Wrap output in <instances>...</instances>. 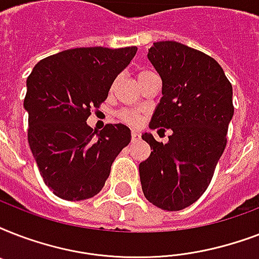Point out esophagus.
I'll return each mask as SVG.
<instances>
[{"instance_id": "34e87169", "label": "esophagus", "mask_w": 259, "mask_h": 259, "mask_svg": "<svg viewBox=\"0 0 259 259\" xmlns=\"http://www.w3.org/2000/svg\"><path fill=\"white\" fill-rule=\"evenodd\" d=\"M141 138V134L138 133V132H132V141H138Z\"/></svg>"}]
</instances>
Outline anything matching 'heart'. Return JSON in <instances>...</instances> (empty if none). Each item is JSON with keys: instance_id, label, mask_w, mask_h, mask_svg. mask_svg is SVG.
Segmentation results:
<instances>
[{"instance_id": "b5f03b06", "label": "heart", "mask_w": 259, "mask_h": 259, "mask_svg": "<svg viewBox=\"0 0 259 259\" xmlns=\"http://www.w3.org/2000/svg\"><path fill=\"white\" fill-rule=\"evenodd\" d=\"M150 74H153V72H150V71H140L137 75L138 78V82H141L142 79H145L146 76H149ZM115 84V82L113 83V86ZM118 118H119V121L126 123V125H130V126H137L140 123V117H138L137 114L132 111L129 109H122L121 111H118Z\"/></svg>"}]
</instances>
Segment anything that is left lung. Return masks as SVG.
Instances as JSON below:
<instances>
[{
	"mask_svg": "<svg viewBox=\"0 0 259 259\" xmlns=\"http://www.w3.org/2000/svg\"><path fill=\"white\" fill-rule=\"evenodd\" d=\"M148 59L162 80L149 126L172 134L166 144L142 134L153 150L140 164L142 191L158 208L180 211L204 193L225 150L233 86L215 59L177 41L154 42Z\"/></svg>",
	"mask_w": 259,
	"mask_h": 259,
	"instance_id": "left-lung-1",
	"label": "left lung"
}]
</instances>
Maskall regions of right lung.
<instances>
[{
    "mask_svg": "<svg viewBox=\"0 0 259 259\" xmlns=\"http://www.w3.org/2000/svg\"><path fill=\"white\" fill-rule=\"evenodd\" d=\"M136 52L137 47L62 51L40 60L26 79L28 142L42 180L60 199L99 193L115 157L129 145L125 125L107 123L97 132L86 121Z\"/></svg>",
    "mask_w": 259,
    "mask_h": 259,
    "instance_id": "1",
    "label": "right lung"
}]
</instances>
